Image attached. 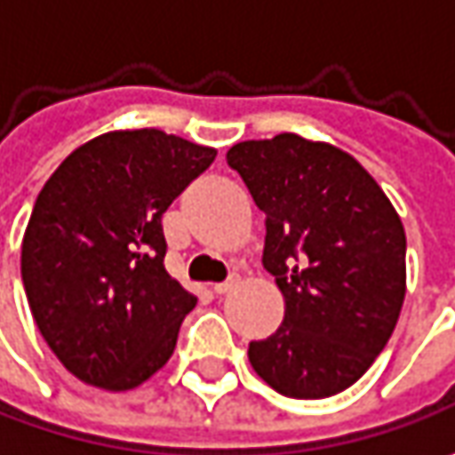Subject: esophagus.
Returning <instances> with one entry per match:
<instances>
[{
    "label": "esophagus",
    "instance_id": "1",
    "mask_svg": "<svg viewBox=\"0 0 455 455\" xmlns=\"http://www.w3.org/2000/svg\"><path fill=\"white\" fill-rule=\"evenodd\" d=\"M237 283H240V275H237V273H233V275H230L228 281H222V283H215V286H212V291H215L218 296H225V293H230V291L235 289Z\"/></svg>",
    "mask_w": 455,
    "mask_h": 455
}]
</instances>
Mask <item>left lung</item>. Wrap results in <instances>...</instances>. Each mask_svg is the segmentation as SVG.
<instances>
[{"label":"left lung","instance_id":"8db88e82","mask_svg":"<svg viewBox=\"0 0 455 455\" xmlns=\"http://www.w3.org/2000/svg\"><path fill=\"white\" fill-rule=\"evenodd\" d=\"M266 212L263 268L283 323L248 359L275 393L319 400L370 370L405 299V230L379 184L337 147L278 133L228 151Z\"/></svg>","mask_w":455,"mask_h":455}]
</instances>
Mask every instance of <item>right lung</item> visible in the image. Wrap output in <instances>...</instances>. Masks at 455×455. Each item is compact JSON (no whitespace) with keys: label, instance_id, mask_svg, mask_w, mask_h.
Returning a JSON list of instances; mask_svg holds the SVG:
<instances>
[{"label":"right lung","instance_id":"right-lung-1","mask_svg":"<svg viewBox=\"0 0 455 455\" xmlns=\"http://www.w3.org/2000/svg\"><path fill=\"white\" fill-rule=\"evenodd\" d=\"M215 149L139 129L83 144L37 195L22 240V283L65 370L132 390L162 370L197 299L164 268L166 207Z\"/></svg>","mask_w":455,"mask_h":455}]
</instances>
